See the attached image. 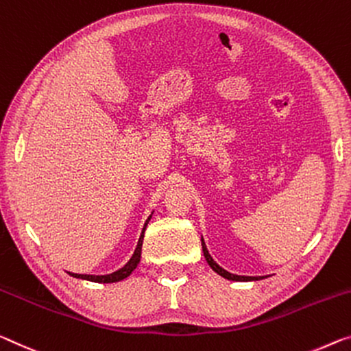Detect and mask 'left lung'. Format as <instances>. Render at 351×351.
Listing matches in <instances>:
<instances>
[{
	"instance_id": "1",
	"label": "left lung",
	"mask_w": 351,
	"mask_h": 351,
	"mask_svg": "<svg viewBox=\"0 0 351 351\" xmlns=\"http://www.w3.org/2000/svg\"><path fill=\"white\" fill-rule=\"evenodd\" d=\"M202 247H203V254H204V258H206V261H208V264H209V267L210 269H213L215 274H219L220 276H223V278H226V280H231V281H258V280H263L264 276H242V275H234V274H230V271H226L225 269H221V267L215 263V261L213 259V256L209 254V252H208V248H206V243H204V241H203V237H202Z\"/></svg>"
}]
</instances>
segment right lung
Here are the masks:
<instances>
[{"label":"right lung","mask_w":351,"mask_h":351,"mask_svg":"<svg viewBox=\"0 0 351 351\" xmlns=\"http://www.w3.org/2000/svg\"><path fill=\"white\" fill-rule=\"evenodd\" d=\"M153 215V213H152ZM152 215L148 217L145 225H143V230H142V234L138 237V242H137V247L134 250V253H132L131 259L128 261V263L119 269L117 271H112V274L109 275H81V274H71L69 271V275H71L73 278H80V280H87V281H92V282H103V285H108V282H117V281H121L125 280V278L130 276L132 271L136 270L137 264L141 263V256H142V243H143V234H145V230H147V225L148 221L152 220Z\"/></svg>","instance_id":"1"}]
</instances>
